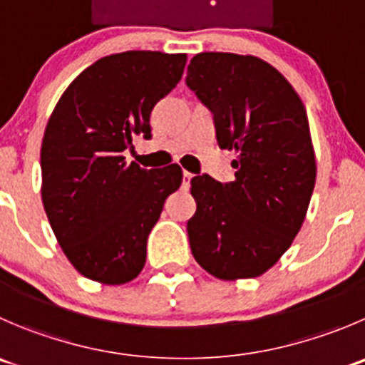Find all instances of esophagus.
I'll return each mask as SVG.
<instances>
[{
  "instance_id": "34e87169",
  "label": "esophagus",
  "mask_w": 365,
  "mask_h": 365,
  "mask_svg": "<svg viewBox=\"0 0 365 365\" xmlns=\"http://www.w3.org/2000/svg\"><path fill=\"white\" fill-rule=\"evenodd\" d=\"M190 180H192V175H190L189 171H183V185H185V187H189Z\"/></svg>"
}]
</instances>
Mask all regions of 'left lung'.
Here are the masks:
<instances>
[{
	"label": "left lung",
	"mask_w": 365,
	"mask_h": 365,
	"mask_svg": "<svg viewBox=\"0 0 365 365\" xmlns=\"http://www.w3.org/2000/svg\"><path fill=\"white\" fill-rule=\"evenodd\" d=\"M187 87L214 114L219 148L237 153L235 180H190V251L212 277L257 278L298 235L316 185L309 118L292 85L253 55L197 53Z\"/></svg>",
	"instance_id": "obj_1"
}]
</instances>
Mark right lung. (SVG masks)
<instances>
[{
	"label": "right lung",
	"instance_id": "add662e5",
	"mask_svg": "<svg viewBox=\"0 0 365 365\" xmlns=\"http://www.w3.org/2000/svg\"><path fill=\"white\" fill-rule=\"evenodd\" d=\"M185 53L103 56L63 91L41 148L42 203L67 260L80 274L123 285L146 264V242L182 168L126 162L135 137H151L157 101L180 81Z\"/></svg>",
	"mask_w": 365,
	"mask_h": 365
}]
</instances>
